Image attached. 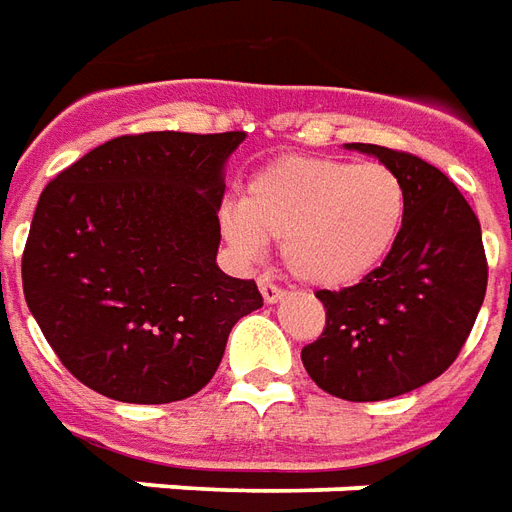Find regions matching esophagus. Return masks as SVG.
<instances>
[{
  "label": "esophagus",
  "instance_id": "34e87169",
  "mask_svg": "<svg viewBox=\"0 0 512 512\" xmlns=\"http://www.w3.org/2000/svg\"><path fill=\"white\" fill-rule=\"evenodd\" d=\"M260 296L266 304H277V301L285 299V290L277 288V285H271L268 279H260Z\"/></svg>",
  "mask_w": 512,
  "mask_h": 512
}]
</instances>
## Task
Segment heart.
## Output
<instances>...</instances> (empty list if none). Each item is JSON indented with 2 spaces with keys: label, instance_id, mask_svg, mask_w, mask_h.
Returning a JSON list of instances; mask_svg holds the SVG:
<instances>
[{
  "label": "heart",
  "instance_id": "1",
  "mask_svg": "<svg viewBox=\"0 0 512 512\" xmlns=\"http://www.w3.org/2000/svg\"><path fill=\"white\" fill-rule=\"evenodd\" d=\"M408 191L395 169L329 156H279L222 211L224 238L255 257L279 241L282 263L310 288L340 290L370 277L403 233Z\"/></svg>",
  "mask_w": 512,
  "mask_h": 512
}]
</instances>
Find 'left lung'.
<instances>
[{"mask_svg": "<svg viewBox=\"0 0 512 512\" xmlns=\"http://www.w3.org/2000/svg\"><path fill=\"white\" fill-rule=\"evenodd\" d=\"M345 147L403 178L406 224L370 277L315 293L326 329L301 362L323 392L370 403L414 392L455 362L483 307L488 266L480 222L441 169L381 145Z\"/></svg>", "mask_w": 512, "mask_h": 512, "instance_id": "left-lung-1", "label": "left lung"}]
</instances>
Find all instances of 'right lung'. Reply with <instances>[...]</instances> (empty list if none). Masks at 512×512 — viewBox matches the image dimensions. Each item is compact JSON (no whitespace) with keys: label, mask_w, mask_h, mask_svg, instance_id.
Instances as JSON below:
<instances>
[{"label":"right lung","mask_w":512,"mask_h":512,"mask_svg":"<svg viewBox=\"0 0 512 512\" xmlns=\"http://www.w3.org/2000/svg\"><path fill=\"white\" fill-rule=\"evenodd\" d=\"M244 131L117 136L43 189L21 260L54 354L123 403L200 392L230 329L263 307L255 279L216 266L224 167Z\"/></svg>","instance_id":"obj_1"}]
</instances>
